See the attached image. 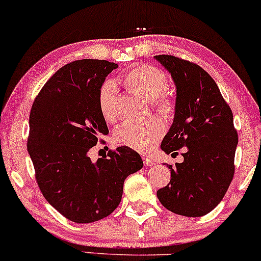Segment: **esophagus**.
Segmentation results:
<instances>
[{
	"mask_svg": "<svg viewBox=\"0 0 261 261\" xmlns=\"http://www.w3.org/2000/svg\"><path fill=\"white\" fill-rule=\"evenodd\" d=\"M143 161H144V165H145V167H147V168L153 167V165L155 164L154 161H152V160H150V158H147V157H144Z\"/></svg>",
	"mask_w": 261,
	"mask_h": 261,
	"instance_id": "esophagus-1",
	"label": "esophagus"
}]
</instances>
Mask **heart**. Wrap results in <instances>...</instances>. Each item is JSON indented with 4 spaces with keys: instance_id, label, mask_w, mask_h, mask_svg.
Segmentation results:
<instances>
[{
    "instance_id": "b5f03b06",
    "label": "heart",
    "mask_w": 261,
    "mask_h": 261,
    "mask_svg": "<svg viewBox=\"0 0 261 261\" xmlns=\"http://www.w3.org/2000/svg\"><path fill=\"white\" fill-rule=\"evenodd\" d=\"M124 85L137 92L146 100H154V106L162 115L169 116L174 111V99L164 93L168 79L163 70L148 64L134 67L123 76ZM117 87L114 81H107L98 91V107L101 116L108 122H115L116 111ZM164 133V126L157 118H152L144 123L126 122L117 128L114 134L115 143L120 146L129 147L139 152L152 150L155 143Z\"/></svg>"
}]
</instances>
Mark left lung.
<instances>
[{
    "instance_id": "1",
    "label": "left lung",
    "mask_w": 261,
    "mask_h": 261,
    "mask_svg": "<svg viewBox=\"0 0 261 261\" xmlns=\"http://www.w3.org/2000/svg\"><path fill=\"white\" fill-rule=\"evenodd\" d=\"M154 59L176 86L174 121L161 148L169 154L186 147L184 162L168 165L170 182L157 197L176 215L201 217L222 201L234 177L239 137L232 111L200 66L171 55Z\"/></svg>"
}]
</instances>
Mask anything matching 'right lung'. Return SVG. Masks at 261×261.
<instances>
[{
    "mask_svg": "<svg viewBox=\"0 0 261 261\" xmlns=\"http://www.w3.org/2000/svg\"><path fill=\"white\" fill-rule=\"evenodd\" d=\"M118 64L73 61L60 68L33 101L27 151L46 201L75 223L108 217L121 202L127 176L143 168L140 154L121 146L109 158L91 161L89 151L109 129L98 91Z\"/></svg>",
    "mask_w": 261,
    "mask_h": 261,
    "instance_id": "obj_1",
    "label": "right lung"
}]
</instances>
